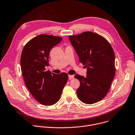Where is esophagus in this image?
Returning <instances> with one entry per match:
<instances>
[{
	"mask_svg": "<svg viewBox=\"0 0 135 135\" xmlns=\"http://www.w3.org/2000/svg\"><path fill=\"white\" fill-rule=\"evenodd\" d=\"M69 80H71L74 79V75H69Z\"/></svg>",
	"mask_w": 135,
	"mask_h": 135,
	"instance_id": "1",
	"label": "esophagus"
}]
</instances>
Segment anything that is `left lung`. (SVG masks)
<instances>
[{"instance_id": "1", "label": "left lung", "mask_w": 135, "mask_h": 135, "mask_svg": "<svg viewBox=\"0 0 135 135\" xmlns=\"http://www.w3.org/2000/svg\"><path fill=\"white\" fill-rule=\"evenodd\" d=\"M69 39L79 61L88 69L85 78L74 76L80 82L78 97L85 104L97 103L106 95L115 75L114 50L104 37L93 32L71 36Z\"/></svg>"}]
</instances>
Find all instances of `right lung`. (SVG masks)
Instances as JSON below:
<instances>
[{
	"label": "right lung",
	"mask_w": 135,
	"mask_h": 135,
	"mask_svg": "<svg viewBox=\"0 0 135 135\" xmlns=\"http://www.w3.org/2000/svg\"><path fill=\"white\" fill-rule=\"evenodd\" d=\"M62 40L60 37L40 35L25 45L21 55L22 74L29 91L40 104L51 106L60 99L68 75L46 71L49 66V53Z\"/></svg>",
	"instance_id": "obj_1"
}]
</instances>
